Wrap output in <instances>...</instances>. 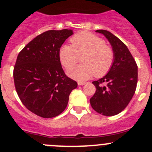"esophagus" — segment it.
<instances>
[{"mask_svg":"<svg viewBox=\"0 0 152 152\" xmlns=\"http://www.w3.org/2000/svg\"><path fill=\"white\" fill-rule=\"evenodd\" d=\"M77 84L78 86H83L84 85V84H86L85 82H77Z\"/></svg>","mask_w":152,"mask_h":152,"instance_id":"34e87169","label":"esophagus"}]
</instances>
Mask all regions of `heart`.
Wrapping results in <instances>:
<instances>
[{"label": "heart", "instance_id": "heart-1", "mask_svg": "<svg viewBox=\"0 0 152 152\" xmlns=\"http://www.w3.org/2000/svg\"><path fill=\"white\" fill-rule=\"evenodd\" d=\"M71 43L72 46L64 44L60 48L61 64L66 69H70L80 61V57L83 64L70 70L69 76L77 80H85L94 75L97 77H103L110 71L115 53L102 37L83 31L73 36Z\"/></svg>", "mask_w": 152, "mask_h": 152}]
</instances>
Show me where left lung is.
<instances>
[{
    "mask_svg": "<svg viewBox=\"0 0 152 152\" xmlns=\"http://www.w3.org/2000/svg\"><path fill=\"white\" fill-rule=\"evenodd\" d=\"M110 43L115 60L110 71L98 80L93 81L96 91L90 99L94 111L105 116L122 112L132 100L137 83V66L127 46L107 30L98 29Z\"/></svg>",
    "mask_w": 152,
    "mask_h": 152,
    "instance_id": "8db88e82",
    "label": "left lung"
}]
</instances>
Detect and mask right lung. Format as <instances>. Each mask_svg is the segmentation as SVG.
<instances>
[{
  "label": "right lung",
  "instance_id": "1",
  "mask_svg": "<svg viewBox=\"0 0 152 152\" xmlns=\"http://www.w3.org/2000/svg\"><path fill=\"white\" fill-rule=\"evenodd\" d=\"M72 29L49 30L37 35L18 54L14 67L15 86L27 109L43 118L62 113L76 81L64 73L59 58Z\"/></svg>",
  "mask_w": 152,
  "mask_h": 152
}]
</instances>
